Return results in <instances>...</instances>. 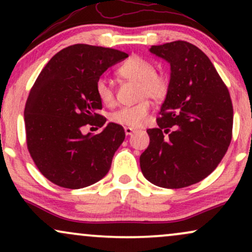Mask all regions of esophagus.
Listing matches in <instances>:
<instances>
[{
    "instance_id": "esophagus-1",
    "label": "esophagus",
    "mask_w": 252,
    "mask_h": 252,
    "mask_svg": "<svg viewBox=\"0 0 252 252\" xmlns=\"http://www.w3.org/2000/svg\"><path fill=\"white\" fill-rule=\"evenodd\" d=\"M124 131H126V135H131L132 132L135 131V129L130 128V126H126V128H124Z\"/></svg>"
}]
</instances>
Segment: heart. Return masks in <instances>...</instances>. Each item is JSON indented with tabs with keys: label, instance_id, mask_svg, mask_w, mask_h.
<instances>
[{
	"label": "heart",
	"instance_id": "heart-1",
	"mask_svg": "<svg viewBox=\"0 0 252 252\" xmlns=\"http://www.w3.org/2000/svg\"><path fill=\"white\" fill-rule=\"evenodd\" d=\"M117 76L122 79L140 83V98L150 97L154 100H162L169 90L168 78L164 73L156 72L155 65L142 57H131L117 68ZM96 94L104 105L111 106L115 103V91L106 78L100 77L96 82ZM150 110L147 99L135 105L123 106L112 112L110 120L126 126H141L146 122Z\"/></svg>",
	"mask_w": 252,
	"mask_h": 252
}]
</instances>
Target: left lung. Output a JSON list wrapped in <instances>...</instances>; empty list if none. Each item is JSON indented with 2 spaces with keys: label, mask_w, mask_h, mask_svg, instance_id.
<instances>
[{
  "label": "left lung",
  "mask_w": 252,
  "mask_h": 252,
  "mask_svg": "<svg viewBox=\"0 0 252 252\" xmlns=\"http://www.w3.org/2000/svg\"><path fill=\"white\" fill-rule=\"evenodd\" d=\"M170 63L169 90L148 129L150 142L140 156L147 180L163 189H182L217 168L232 138L233 108L220 76L201 50L187 41L152 46Z\"/></svg>",
  "instance_id": "left-lung-1"
}]
</instances>
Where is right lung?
<instances>
[{
    "label": "right lung",
    "mask_w": 252,
    "mask_h": 252,
    "mask_svg": "<svg viewBox=\"0 0 252 252\" xmlns=\"http://www.w3.org/2000/svg\"><path fill=\"white\" fill-rule=\"evenodd\" d=\"M128 57L124 52L84 43L54 56L36 78L25 108L28 152L41 174L63 189H78L108 174L122 144V126L109 123L97 135H84L86 124L99 128L102 102L96 82L110 66Z\"/></svg>",
    "instance_id": "right-lung-1"
}]
</instances>
